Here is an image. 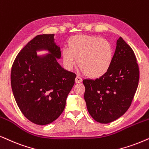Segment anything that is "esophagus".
Instances as JSON below:
<instances>
[{
	"mask_svg": "<svg viewBox=\"0 0 149 149\" xmlns=\"http://www.w3.org/2000/svg\"><path fill=\"white\" fill-rule=\"evenodd\" d=\"M82 78H81V77L77 76L76 78V83H80V82H82Z\"/></svg>",
	"mask_w": 149,
	"mask_h": 149,
	"instance_id": "obj_1",
	"label": "esophagus"
}]
</instances>
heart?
<instances>
[{
    "mask_svg": "<svg viewBox=\"0 0 149 149\" xmlns=\"http://www.w3.org/2000/svg\"><path fill=\"white\" fill-rule=\"evenodd\" d=\"M113 56V47L108 41L84 35L71 37L68 48L62 52L63 61L68 68H72L78 58L79 67L91 78H98L106 74L112 64Z\"/></svg>",
    "mask_w": 149,
    "mask_h": 149,
    "instance_id": "b5f03b06",
    "label": "heart"
}]
</instances>
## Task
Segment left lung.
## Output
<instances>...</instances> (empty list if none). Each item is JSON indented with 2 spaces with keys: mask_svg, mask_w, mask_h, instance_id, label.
I'll use <instances>...</instances> for the list:
<instances>
[{
  "mask_svg": "<svg viewBox=\"0 0 149 149\" xmlns=\"http://www.w3.org/2000/svg\"><path fill=\"white\" fill-rule=\"evenodd\" d=\"M136 61L133 49L120 37L108 72L95 80H83L87 110L97 122L114 121L130 108L139 82Z\"/></svg>",
  "mask_w": 149,
  "mask_h": 149,
  "instance_id": "8db88e82",
  "label": "left lung"
}]
</instances>
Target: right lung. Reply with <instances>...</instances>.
<instances>
[{
	"label": "right lung",
	"mask_w": 149,
	"mask_h": 149,
	"mask_svg": "<svg viewBox=\"0 0 149 149\" xmlns=\"http://www.w3.org/2000/svg\"><path fill=\"white\" fill-rule=\"evenodd\" d=\"M46 51L45 55L37 52ZM54 34L39 35L19 52L11 73V88L19 110L33 123L44 125L62 114L76 75L61 66Z\"/></svg>",
	"instance_id": "add662e5"
}]
</instances>
